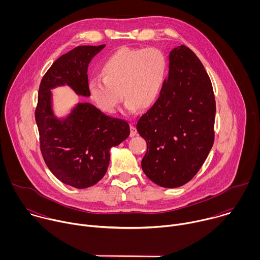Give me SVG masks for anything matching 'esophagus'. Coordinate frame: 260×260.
Masks as SVG:
<instances>
[{"label":"esophagus","instance_id":"obj_1","mask_svg":"<svg viewBox=\"0 0 260 260\" xmlns=\"http://www.w3.org/2000/svg\"><path fill=\"white\" fill-rule=\"evenodd\" d=\"M136 135H137V128L134 124H131V134H129V136L135 137Z\"/></svg>","mask_w":260,"mask_h":260}]
</instances>
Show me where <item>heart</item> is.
Instances as JSON below:
<instances>
[{"label": "heart", "mask_w": 260, "mask_h": 260, "mask_svg": "<svg viewBox=\"0 0 260 260\" xmlns=\"http://www.w3.org/2000/svg\"><path fill=\"white\" fill-rule=\"evenodd\" d=\"M167 70V58L159 49L122 47L103 63V78L89 82V96L106 114L116 112L121 94L128 112L149 108L162 90Z\"/></svg>", "instance_id": "heart-1"}]
</instances>
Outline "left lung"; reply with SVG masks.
Segmentation results:
<instances>
[{
    "mask_svg": "<svg viewBox=\"0 0 260 260\" xmlns=\"http://www.w3.org/2000/svg\"><path fill=\"white\" fill-rule=\"evenodd\" d=\"M169 59L168 80L137 131L147 143L141 162L145 175L175 188L197 175L211 150L216 103L208 73L191 49L177 46Z\"/></svg>",
    "mask_w": 260,
    "mask_h": 260,
    "instance_id": "left-lung-1",
    "label": "left lung"
}]
</instances>
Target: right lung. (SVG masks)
I'll return each mask as SVG.
<instances>
[{
    "instance_id": "right-lung-1",
    "label": "right lung",
    "mask_w": 260,
    "mask_h": 260,
    "mask_svg": "<svg viewBox=\"0 0 260 260\" xmlns=\"http://www.w3.org/2000/svg\"><path fill=\"white\" fill-rule=\"evenodd\" d=\"M105 46H78L58 57L41 80L35 111L45 164L59 181L79 189L105 176L110 149L129 136V125L90 103H78L59 119L52 110L51 89L68 85L78 95L89 96L87 68Z\"/></svg>"
}]
</instances>
